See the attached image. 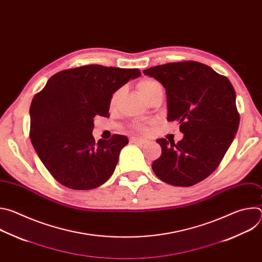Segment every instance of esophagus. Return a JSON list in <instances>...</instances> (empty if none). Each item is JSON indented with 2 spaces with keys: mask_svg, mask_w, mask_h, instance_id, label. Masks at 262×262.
<instances>
[{
  "mask_svg": "<svg viewBox=\"0 0 262 262\" xmlns=\"http://www.w3.org/2000/svg\"><path fill=\"white\" fill-rule=\"evenodd\" d=\"M130 142H132V143H139V144H147V143H149V140H148V139H145V138L132 137V138H130Z\"/></svg>",
  "mask_w": 262,
  "mask_h": 262,
  "instance_id": "1",
  "label": "esophagus"
}]
</instances>
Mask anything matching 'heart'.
Listing matches in <instances>:
<instances>
[{"instance_id": "obj_1", "label": "heart", "mask_w": 262, "mask_h": 262, "mask_svg": "<svg viewBox=\"0 0 262 262\" xmlns=\"http://www.w3.org/2000/svg\"><path fill=\"white\" fill-rule=\"evenodd\" d=\"M161 87V85L159 84V82H157L156 80H152V79H143L142 81L139 82L138 84V91L140 93V95L145 99L149 94H150L151 92H154L157 88ZM120 96H121V90H118L116 91L113 95H112L111 97V101H110V104L112 107H115L120 99ZM136 128H138L139 130H146L147 129V126L143 123H138L136 124Z\"/></svg>"}]
</instances>
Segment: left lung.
Returning a JSON list of instances; mask_svg holds the SVG:
<instances>
[{"instance_id":"1","label":"left lung","mask_w":262,"mask_h":262,"mask_svg":"<svg viewBox=\"0 0 262 262\" xmlns=\"http://www.w3.org/2000/svg\"><path fill=\"white\" fill-rule=\"evenodd\" d=\"M166 89L168 121L179 122L177 144L158 139L162 156L152 163L156 175L175 186H191L220 165L239 125L236 95L230 81L211 67L185 61L145 69Z\"/></svg>"}]
</instances>
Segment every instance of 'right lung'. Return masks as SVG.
Segmentation results:
<instances>
[{
	"instance_id": "right-lung-1",
	"label": "right lung",
	"mask_w": 262,
	"mask_h": 262,
	"mask_svg": "<svg viewBox=\"0 0 262 262\" xmlns=\"http://www.w3.org/2000/svg\"><path fill=\"white\" fill-rule=\"evenodd\" d=\"M137 68L87 65L60 71L37 93L30 106V139L40 161L61 184L92 190L114 173L126 136L95 142L96 115L108 117L111 97Z\"/></svg>"
}]
</instances>
